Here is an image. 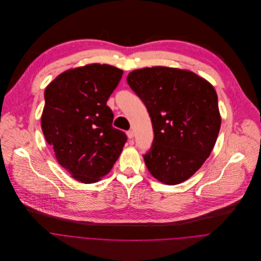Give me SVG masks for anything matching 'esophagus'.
Listing matches in <instances>:
<instances>
[{
  "instance_id": "1",
  "label": "esophagus",
  "mask_w": 261,
  "mask_h": 261,
  "mask_svg": "<svg viewBox=\"0 0 261 261\" xmlns=\"http://www.w3.org/2000/svg\"><path fill=\"white\" fill-rule=\"evenodd\" d=\"M126 135H127V138H128V139H134L135 134H134L133 130H128V132L126 133Z\"/></svg>"
}]
</instances>
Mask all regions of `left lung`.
I'll list each match as a JSON object with an SVG mask.
<instances>
[{
	"label": "left lung",
	"instance_id": "obj_1",
	"mask_svg": "<svg viewBox=\"0 0 261 261\" xmlns=\"http://www.w3.org/2000/svg\"><path fill=\"white\" fill-rule=\"evenodd\" d=\"M126 81L152 122L154 139L143 155L148 171L165 184L186 181L209 158L219 134L214 87L190 71L167 67L133 71Z\"/></svg>",
	"mask_w": 261,
	"mask_h": 261
}]
</instances>
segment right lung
Returning <instances> with one entry per match:
<instances>
[{
	"label": "right lung",
	"instance_id": "right-lung-1",
	"mask_svg": "<svg viewBox=\"0 0 261 261\" xmlns=\"http://www.w3.org/2000/svg\"><path fill=\"white\" fill-rule=\"evenodd\" d=\"M122 74L116 67L91 64L62 73L45 89L44 137L60 165L82 183L107 175L127 140L112 126L107 106Z\"/></svg>",
	"mask_w": 261,
	"mask_h": 261
}]
</instances>
